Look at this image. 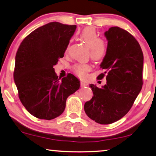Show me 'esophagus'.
<instances>
[{
  "mask_svg": "<svg viewBox=\"0 0 156 156\" xmlns=\"http://www.w3.org/2000/svg\"><path fill=\"white\" fill-rule=\"evenodd\" d=\"M80 85L81 87H85V86H87L88 83L85 82V81H81L80 82Z\"/></svg>",
  "mask_w": 156,
  "mask_h": 156,
  "instance_id": "esophagus-1",
  "label": "esophagus"
}]
</instances>
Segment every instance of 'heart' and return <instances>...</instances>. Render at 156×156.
Segmentation results:
<instances>
[{"instance_id":"b5f03b06","label":"heart","mask_w":156,"mask_h":156,"mask_svg":"<svg viewBox=\"0 0 156 156\" xmlns=\"http://www.w3.org/2000/svg\"><path fill=\"white\" fill-rule=\"evenodd\" d=\"M80 37L90 48V55L93 60L98 61L106 55L107 52V46L104 41L100 39L96 30L92 27H86L81 31ZM69 49V45L67 46L66 52ZM90 69L87 64H80L73 67V71L80 77H83L85 73Z\"/></svg>"}]
</instances>
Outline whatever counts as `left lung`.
<instances>
[{
    "mask_svg": "<svg viewBox=\"0 0 156 156\" xmlns=\"http://www.w3.org/2000/svg\"><path fill=\"white\" fill-rule=\"evenodd\" d=\"M107 52L100 68L106 73L101 88L91 84L92 98L85 102V112L95 122L108 125L120 120L133 105L143 85L144 55L137 41L118 27L104 33ZM104 73L99 77L102 78Z\"/></svg>",
    "mask_w": 156,
    "mask_h": 156,
    "instance_id": "obj_1",
    "label": "left lung"
}]
</instances>
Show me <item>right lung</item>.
<instances>
[{
    "instance_id": "obj_1",
    "label": "right lung",
    "mask_w": 156,
    "mask_h": 156,
    "mask_svg": "<svg viewBox=\"0 0 156 156\" xmlns=\"http://www.w3.org/2000/svg\"><path fill=\"white\" fill-rule=\"evenodd\" d=\"M76 29V25L50 22L28 35L18 48L14 80L21 102L35 117H58L68 97L80 88V80L73 74L60 80L53 68L64 57Z\"/></svg>"
}]
</instances>
